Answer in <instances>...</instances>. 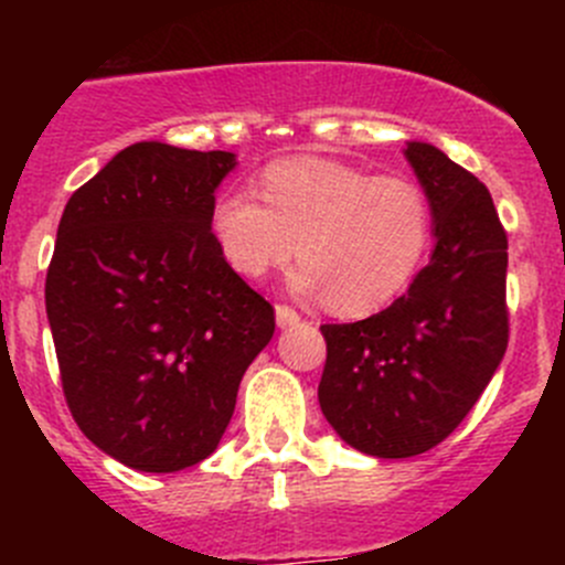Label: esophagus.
I'll return each mask as SVG.
<instances>
[{
    "instance_id": "esophagus-1",
    "label": "esophagus",
    "mask_w": 565,
    "mask_h": 565,
    "mask_svg": "<svg viewBox=\"0 0 565 565\" xmlns=\"http://www.w3.org/2000/svg\"><path fill=\"white\" fill-rule=\"evenodd\" d=\"M276 322H278V328H292V324L300 322V315L292 309V306L278 303L276 306Z\"/></svg>"
}]
</instances>
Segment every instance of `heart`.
<instances>
[{"instance_id": "b5f03b06", "label": "heart", "mask_w": 565, "mask_h": 565, "mask_svg": "<svg viewBox=\"0 0 565 565\" xmlns=\"http://www.w3.org/2000/svg\"><path fill=\"white\" fill-rule=\"evenodd\" d=\"M259 193L221 191L207 230L226 265L246 278L300 262L289 287L328 295L339 315L380 311L407 289L429 254L435 213L404 174H374L328 158H287L262 172Z\"/></svg>"}]
</instances>
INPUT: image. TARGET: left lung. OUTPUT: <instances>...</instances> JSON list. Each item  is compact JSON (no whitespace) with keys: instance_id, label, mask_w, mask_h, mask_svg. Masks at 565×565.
Wrapping results in <instances>:
<instances>
[{"instance_id":"left-lung-1","label":"left lung","mask_w":565,"mask_h":565,"mask_svg":"<svg viewBox=\"0 0 565 565\" xmlns=\"http://www.w3.org/2000/svg\"><path fill=\"white\" fill-rule=\"evenodd\" d=\"M404 156L431 202L435 254L385 311L319 328V407L341 440L380 459L446 440L509 347V237L487 185L426 141Z\"/></svg>"}]
</instances>
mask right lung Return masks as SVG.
I'll use <instances>...</instances> for the list:
<instances>
[{
  "label": "right lung",
  "mask_w": 565,
  "mask_h": 565,
  "mask_svg": "<svg viewBox=\"0 0 565 565\" xmlns=\"http://www.w3.org/2000/svg\"><path fill=\"white\" fill-rule=\"evenodd\" d=\"M224 150L125 147L65 204L45 276L62 391L78 429L134 470L207 459L276 311L207 230Z\"/></svg>",
  "instance_id": "1"
}]
</instances>
